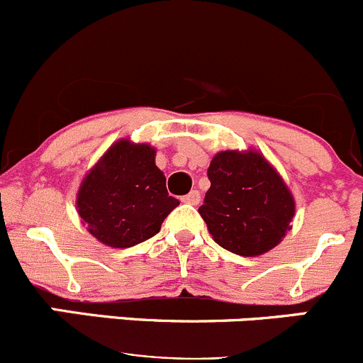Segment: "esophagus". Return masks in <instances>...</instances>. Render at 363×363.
Here are the masks:
<instances>
[{
    "mask_svg": "<svg viewBox=\"0 0 363 363\" xmlns=\"http://www.w3.org/2000/svg\"><path fill=\"white\" fill-rule=\"evenodd\" d=\"M199 199H201V194L197 192V190H192V192H189V194H186V196L182 197L183 203H185V204H192V206H196V204L199 203Z\"/></svg>",
    "mask_w": 363,
    "mask_h": 363,
    "instance_id": "obj_1",
    "label": "esophagus"
}]
</instances>
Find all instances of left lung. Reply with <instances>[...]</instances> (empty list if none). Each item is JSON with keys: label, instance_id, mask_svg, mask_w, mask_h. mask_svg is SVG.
Instances as JSON below:
<instances>
[{"label": "left lung", "instance_id": "8db88e82", "mask_svg": "<svg viewBox=\"0 0 363 363\" xmlns=\"http://www.w3.org/2000/svg\"><path fill=\"white\" fill-rule=\"evenodd\" d=\"M208 178L211 186L199 215L222 248L259 257L278 246L292 229V192L260 152H218L209 162Z\"/></svg>", "mask_w": 363, "mask_h": 363}]
</instances>
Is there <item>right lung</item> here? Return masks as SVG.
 <instances>
[{
	"mask_svg": "<svg viewBox=\"0 0 363 363\" xmlns=\"http://www.w3.org/2000/svg\"><path fill=\"white\" fill-rule=\"evenodd\" d=\"M178 204L155 166V148L129 138L115 141L104 152L77 194L82 223L110 248H130L155 236Z\"/></svg>",
	"mask_w": 363,
	"mask_h": 363,
	"instance_id": "1",
	"label": "right lung"
}]
</instances>
